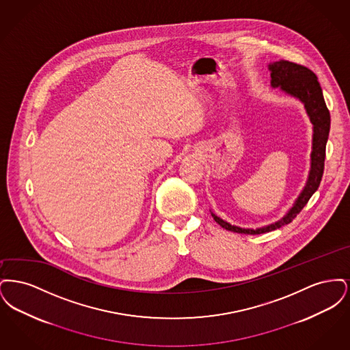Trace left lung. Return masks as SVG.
<instances>
[{"label":"left lung","instance_id":"8db88e82","mask_svg":"<svg viewBox=\"0 0 350 350\" xmlns=\"http://www.w3.org/2000/svg\"><path fill=\"white\" fill-rule=\"evenodd\" d=\"M269 69L271 72L270 73L271 85L274 88L280 86L286 93L299 98L304 103L307 114L310 116V119L314 124L311 172H310L307 185L301 191L299 198L295 202V204L293 206V208L288 211L286 217H282L280 221H275L274 224L257 228V230H247V228L232 226L217 217L215 214H211L220 227L231 232L260 234V233L274 231L277 228H281L283 226L291 223L303 210V207L307 204V202L312 197V194L317 191L324 173L325 146H327L329 127H331V114L323 97V90L317 81V75L311 69L288 60L275 62L269 66Z\"/></svg>","mask_w":350,"mask_h":350}]
</instances>
